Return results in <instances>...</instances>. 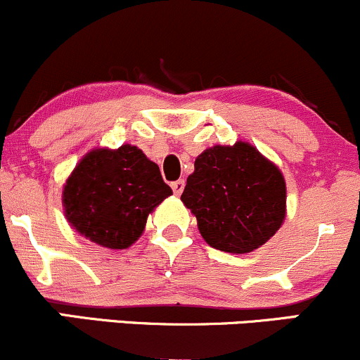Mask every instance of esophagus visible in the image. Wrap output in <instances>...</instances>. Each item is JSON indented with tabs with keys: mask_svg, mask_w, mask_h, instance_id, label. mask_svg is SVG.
Masks as SVG:
<instances>
[{
	"mask_svg": "<svg viewBox=\"0 0 360 360\" xmlns=\"http://www.w3.org/2000/svg\"><path fill=\"white\" fill-rule=\"evenodd\" d=\"M184 181L183 179H177V181H174V183L171 184V188H172V191H174V194H177V196H179L181 193H183V189H184Z\"/></svg>",
	"mask_w": 360,
	"mask_h": 360,
	"instance_id": "34e87169",
	"label": "esophagus"
}]
</instances>
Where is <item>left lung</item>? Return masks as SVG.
<instances>
[{
  "mask_svg": "<svg viewBox=\"0 0 360 360\" xmlns=\"http://www.w3.org/2000/svg\"><path fill=\"white\" fill-rule=\"evenodd\" d=\"M181 201L196 217L213 249L249 254L279 230L286 217L283 172L249 142L206 148Z\"/></svg>",
  "mask_w": 360,
  "mask_h": 360,
  "instance_id": "left-lung-1",
  "label": "left lung"
}]
</instances>
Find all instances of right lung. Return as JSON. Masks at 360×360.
I'll return each instance as SVG.
<instances>
[{
    "mask_svg": "<svg viewBox=\"0 0 360 360\" xmlns=\"http://www.w3.org/2000/svg\"><path fill=\"white\" fill-rule=\"evenodd\" d=\"M159 166L139 147L94 148L79 160L62 191L72 229L106 249H128L146 229L147 217L171 196Z\"/></svg>",
    "mask_w": 360,
    "mask_h": 360,
    "instance_id": "obj_1",
    "label": "right lung"
}]
</instances>
